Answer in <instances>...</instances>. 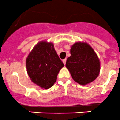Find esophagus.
<instances>
[{"mask_svg":"<svg viewBox=\"0 0 120 120\" xmlns=\"http://www.w3.org/2000/svg\"><path fill=\"white\" fill-rule=\"evenodd\" d=\"M63 63H64V64H66V59H63Z\"/></svg>","mask_w":120,"mask_h":120,"instance_id":"esophagus-1","label":"esophagus"}]
</instances>
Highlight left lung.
Listing matches in <instances>:
<instances>
[{"label":"left lung","instance_id":"1","mask_svg":"<svg viewBox=\"0 0 120 120\" xmlns=\"http://www.w3.org/2000/svg\"><path fill=\"white\" fill-rule=\"evenodd\" d=\"M66 67L73 80L81 85L94 81L100 71V62L92 48L85 42H77L71 48Z\"/></svg>","mask_w":120,"mask_h":120}]
</instances>
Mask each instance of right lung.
Returning a JSON list of instances; mask_svg holds the SVG:
<instances>
[{"label":"right lung","mask_w":120,"mask_h":120,"mask_svg":"<svg viewBox=\"0 0 120 120\" xmlns=\"http://www.w3.org/2000/svg\"><path fill=\"white\" fill-rule=\"evenodd\" d=\"M26 66L31 81L47 89L56 83L57 75L64 64L54 49V44L42 41L30 52L26 60Z\"/></svg>","instance_id":"right-lung-1"}]
</instances>
